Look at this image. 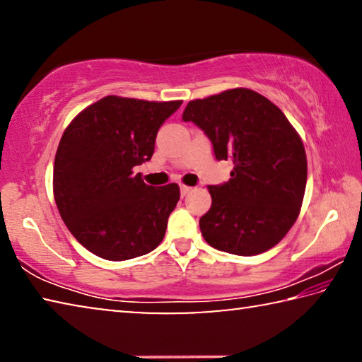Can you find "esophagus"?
Segmentation results:
<instances>
[{"label":"esophagus","mask_w":362,"mask_h":362,"mask_svg":"<svg viewBox=\"0 0 362 362\" xmlns=\"http://www.w3.org/2000/svg\"><path fill=\"white\" fill-rule=\"evenodd\" d=\"M192 187H187V185H180V194L182 196H187L189 192H192Z\"/></svg>","instance_id":"1"}]
</instances>
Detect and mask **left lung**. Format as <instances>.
<instances>
[{"mask_svg":"<svg viewBox=\"0 0 362 362\" xmlns=\"http://www.w3.org/2000/svg\"><path fill=\"white\" fill-rule=\"evenodd\" d=\"M192 121L211 140L217 161L231 159V179L209 185L212 206L199 218L206 243L235 255L272 249L292 228L306 185L302 139L286 115L250 89L188 102Z\"/></svg>","mask_w":362,"mask_h":362,"instance_id":"left-lung-1","label":"left lung"}]
</instances>
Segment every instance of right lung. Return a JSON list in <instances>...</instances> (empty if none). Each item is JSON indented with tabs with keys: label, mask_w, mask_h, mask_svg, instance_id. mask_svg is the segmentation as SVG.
<instances>
[{
	"label": "right lung",
	"mask_w": 362,
	"mask_h": 362,
	"mask_svg": "<svg viewBox=\"0 0 362 362\" xmlns=\"http://www.w3.org/2000/svg\"><path fill=\"white\" fill-rule=\"evenodd\" d=\"M180 105L107 95L65 129L54 161V198L89 252L121 262L163 241L179 185H146L132 169L150 161L159 127Z\"/></svg>",
	"instance_id": "add662e5"
}]
</instances>
